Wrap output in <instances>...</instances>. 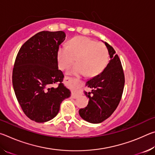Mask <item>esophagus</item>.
<instances>
[{
    "instance_id": "1",
    "label": "esophagus",
    "mask_w": 155,
    "mask_h": 155,
    "mask_svg": "<svg viewBox=\"0 0 155 155\" xmlns=\"http://www.w3.org/2000/svg\"><path fill=\"white\" fill-rule=\"evenodd\" d=\"M65 81H66V82H68V83H70L72 84H74V85H76V87H77V93H80L81 90L80 89V87L79 85H78V84L77 83V82H76V80L74 79V78H70V77H65ZM77 93H72V98H77L78 97V94Z\"/></svg>"
}]
</instances>
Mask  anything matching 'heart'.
Returning a JSON list of instances; mask_svg holds the SVG:
<instances>
[{"mask_svg":"<svg viewBox=\"0 0 155 155\" xmlns=\"http://www.w3.org/2000/svg\"><path fill=\"white\" fill-rule=\"evenodd\" d=\"M108 51L103 44L86 37L78 36L63 45L57 52V60L61 70H65L77 61L70 73L81 75L87 73L95 76L101 72L108 63Z\"/></svg>","mask_w":155,"mask_h":155,"instance_id":"1","label":"heart"}]
</instances>
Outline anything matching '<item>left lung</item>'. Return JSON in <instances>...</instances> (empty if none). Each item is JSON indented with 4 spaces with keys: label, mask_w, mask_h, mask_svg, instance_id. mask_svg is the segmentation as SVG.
Listing matches in <instances>:
<instances>
[{
    "label": "left lung",
    "mask_w": 155,
    "mask_h": 155,
    "mask_svg": "<svg viewBox=\"0 0 155 155\" xmlns=\"http://www.w3.org/2000/svg\"><path fill=\"white\" fill-rule=\"evenodd\" d=\"M104 44L111 59L101 74L86 83V86L93 90L91 92L85 91L90 101L87 107L78 111L83 120L93 124L111 116L118 106L124 87V74L119 57L111 46Z\"/></svg>",
    "instance_id": "8db88e82"
}]
</instances>
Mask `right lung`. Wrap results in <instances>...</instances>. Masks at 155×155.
I'll return each mask as SVG.
<instances>
[{
	"label": "right lung",
	"mask_w": 155,
	"mask_h": 155,
	"mask_svg": "<svg viewBox=\"0 0 155 155\" xmlns=\"http://www.w3.org/2000/svg\"><path fill=\"white\" fill-rule=\"evenodd\" d=\"M62 31H41L18 51L12 73L15 96L23 112L36 122H46L58 114L60 104L70 96L62 83L57 52L65 40ZM54 84L57 87H53Z\"/></svg>",
	"instance_id": "obj_1"
}]
</instances>
